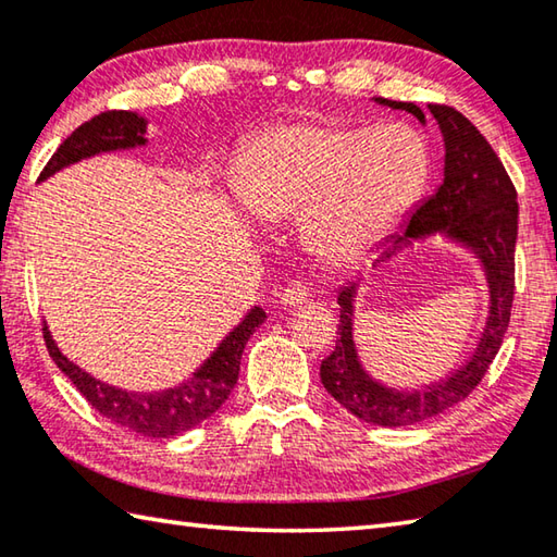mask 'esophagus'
Segmentation results:
<instances>
[{
    "label": "esophagus",
    "instance_id": "34e87169",
    "mask_svg": "<svg viewBox=\"0 0 557 557\" xmlns=\"http://www.w3.org/2000/svg\"><path fill=\"white\" fill-rule=\"evenodd\" d=\"M307 297H309L307 285H301V282H289V285L282 289L280 301L285 307H299V305H305Z\"/></svg>",
    "mask_w": 557,
    "mask_h": 557
}]
</instances>
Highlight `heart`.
<instances>
[{"mask_svg": "<svg viewBox=\"0 0 557 557\" xmlns=\"http://www.w3.org/2000/svg\"><path fill=\"white\" fill-rule=\"evenodd\" d=\"M429 175L426 140L407 124H295L252 140L234 187L250 214H305L313 250L352 258L409 214Z\"/></svg>", "mask_w": 557, "mask_h": 557, "instance_id": "obj_1", "label": "heart"}]
</instances>
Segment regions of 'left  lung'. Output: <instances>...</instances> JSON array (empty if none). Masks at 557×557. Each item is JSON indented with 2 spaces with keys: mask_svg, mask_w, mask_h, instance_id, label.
Listing matches in <instances>:
<instances>
[{
  "mask_svg": "<svg viewBox=\"0 0 557 557\" xmlns=\"http://www.w3.org/2000/svg\"><path fill=\"white\" fill-rule=\"evenodd\" d=\"M389 109L409 111L421 124L426 114L413 102H392L375 97ZM443 136V182L433 195L409 216L399 234L377 248L380 258H389L401 248H411L429 236L448 238L470 250L487 280L490 311L472 356L450 370L446 377L413 389H397L375 380L362 366L356 346V297L358 280L338 289L341 323L338 341L331 356L321 362V382L326 392L352 417L375 426H411L455 407L482 382L509 326L513 301V250L519 234L517 189L478 128L460 111L446 104H429Z\"/></svg>",
  "mask_w": 557,
  "mask_h": 557,
  "instance_id": "8db88e82",
  "label": "left lung"
}]
</instances>
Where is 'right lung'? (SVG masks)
Wrapping results in <instances>:
<instances>
[{
  "mask_svg": "<svg viewBox=\"0 0 557 557\" xmlns=\"http://www.w3.org/2000/svg\"><path fill=\"white\" fill-rule=\"evenodd\" d=\"M146 126L148 121L138 116L136 111H104V114H97L95 119L85 121L83 126H77L60 144L53 158L44 168V173L38 175V182L48 180L58 170L79 163L85 158L111 153V150L146 146ZM265 319V311L260 307H252L240 319L238 326L228 331V336L219 343L216 350L191 372V377L180 382L177 387H168L163 392L119 389L114 384L92 377L89 372L75 366L73 360H67L60 352L53 336H50L48 326H44V338L55 366L65 372L70 382L79 389V394L102 417L150 438H173L199 426L201 421H207L211 413H216L221 404L228 399L231 389L238 382L240 356H244L246 343L252 336V331Z\"/></svg>",
  "mask_w": 557,
  "mask_h": 557,
  "instance_id": "obj_1",
  "label": "right lung"
}]
</instances>
